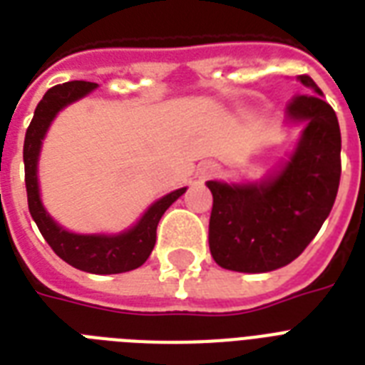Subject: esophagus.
Segmentation results:
<instances>
[{
  "instance_id": "34e87169",
  "label": "esophagus",
  "mask_w": 365,
  "mask_h": 365,
  "mask_svg": "<svg viewBox=\"0 0 365 365\" xmlns=\"http://www.w3.org/2000/svg\"><path fill=\"white\" fill-rule=\"evenodd\" d=\"M217 170H220V168H217V165H214V163H205V165L199 168V176L200 178H212V176H216Z\"/></svg>"
}]
</instances>
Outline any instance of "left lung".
Returning a JSON list of instances; mask_svg holds the SVG:
<instances>
[{"mask_svg": "<svg viewBox=\"0 0 365 365\" xmlns=\"http://www.w3.org/2000/svg\"><path fill=\"white\" fill-rule=\"evenodd\" d=\"M299 81L311 93L295 94L286 110L307 126L280 174L259 185L206 183L214 197L210 254L223 269L269 272L288 265L331 212L341 180L339 121L317 83L307 73Z\"/></svg>", "mask_w": 365, "mask_h": 365, "instance_id": "8db88e82", "label": "left lung"}]
</instances>
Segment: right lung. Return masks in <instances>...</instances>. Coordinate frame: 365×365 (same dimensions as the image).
<instances>
[{
  "mask_svg": "<svg viewBox=\"0 0 365 365\" xmlns=\"http://www.w3.org/2000/svg\"><path fill=\"white\" fill-rule=\"evenodd\" d=\"M98 87L96 83L70 81L48 88L43 100L37 104L24 138V182L28 193V208L41 231L43 239L58 257L76 267L79 271L94 274H117L138 269L145 263L157 239V225L166 208L185 193V187L176 189L149 208L140 222L126 233L106 237V235H76L66 231L51 220L41 200L37 187V157L41 149V140L48 125L64 106L83 98L85 94Z\"/></svg>",
  "mask_w": 365,
  "mask_h": 365,
  "instance_id": "add662e5",
  "label": "right lung"
}]
</instances>
